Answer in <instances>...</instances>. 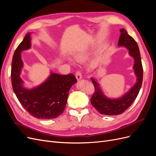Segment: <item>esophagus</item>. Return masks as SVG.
<instances>
[{
    "mask_svg": "<svg viewBox=\"0 0 156 156\" xmlns=\"http://www.w3.org/2000/svg\"><path fill=\"white\" fill-rule=\"evenodd\" d=\"M75 77H76V78H77V79L78 80H80V79H82V74H81V72H80V71H77L76 72V73H75Z\"/></svg>",
    "mask_w": 156,
    "mask_h": 156,
    "instance_id": "1",
    "label": "esophagus"
}]
</instances>
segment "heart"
<instances>
[{
	"label": "heart",
	"instance_id": "heart-1",
	"mask_svg": "<svg viewBox=\"0 0 156 156\" xmlns=\"http://www.w3.org/2000/svg\"><path fill=\"white\" fill-rule=\"evenodd\" d=\"M87 56V54L85 53H81L76 55V58L79 60H83Z\"/></svg>",
	"mask_w": 156,
	"mask_h": 156
}]
</instances>
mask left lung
I'll use <instances>...</instances> for the list:
<instances>
[{
    "mask_svg": "<svg viewBox=\"0 0 156 156\" xmlns=\"http://www.w3.org/2000/svg\"><path fill=\"white\" fill-rule=\"evenodd\" d=\"M121 34L118 45L125 47L129 50V54L134 58L133 68L136 76V82L129 90L121 98L110 99L106 97L99 86V83L94 78H91L94 85L95 92L90 99L91 104L102 115H119L127 110L133 103L142 86L143 79V69L139 46L135 40L127 34L124 29L120 30Z\"/></svg>",
    "mask_w": 156,
    "mask_h": 156,
    "instance_id": "left-lung-1",
    "label": "left lung"
}]
</instances>
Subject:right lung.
Returning a JSON list of instances; mask_svg holds the SVG:
<instances>
[{
	"mask_svg": "<svg viewBox=\"0 0 156 156\" xmlns=\"http://www.w3.org/2000/svg\"><path fill=\"white\" fill-rule=\"evenodd\" d=\"M31 33H27L13 54L11 79L14 93L23 108L37 119H56L63 112L66 105L70 88L77 82L72 73L59 75L52 73L46 81L30 90L23 87L20 77L23 68L21 53L31 47Z\"/></svg>",
	"mask_w": 156,
	"mask_h": 156,
	"instance_id": "right-lung-1",
	"label": "right lung"
}]
</instances>
